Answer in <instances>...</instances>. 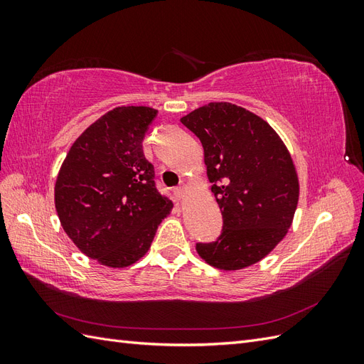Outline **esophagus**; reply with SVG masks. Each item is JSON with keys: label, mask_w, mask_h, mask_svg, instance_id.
Instances as JSON below:
<instances>
[{"label": "esophagus", "mask_w": 364, "mask_h": 364, "mask_svg": "<svg viewBox=\"0 0 364 364\" xmlns=\"http://www.w3.org/2000/svg\"><path fill=\"white\" fill-rule=\"evenodd\" d=\"M185 193H186V185L185 183H181L178 188H174V196L178 197V199H183Z\"/></svg>", "instance_id": "34e87169"}]
</instances>
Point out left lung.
I'll list each match as a JSON object with an SVG mask.
<instances>
[{"label":"left lung","instance_id":"obj_1","mask_svg":"<svg viewBox=\"0 0 364 364\" xmlns=\"http://www.w3.org/2000/svg\"><path fill=\"white\" fill-rule=\"evenodd\" d=\"M200 139L211 191L223 215L214 243L196 246L209 266L241 270L287 235L299 200V178L287 146L257 114L214 102L181 118Z\"/></svg>","mask_w":364,"mask_h":364}]
</instances>
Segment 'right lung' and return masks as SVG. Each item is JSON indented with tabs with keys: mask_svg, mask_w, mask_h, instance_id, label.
Instances as JSON below:
<instances>
[{
	"mask_svg": "<svg viewBox=\"0 0 364 364\" xmlns=\"http://www.w3.org/2000/svg\"><path fill=\"white\" fill-rule=\"evenodd\" d=\"M158 111L118 106L74 141L54 185L65 232L82 253L123 269L150 249L173 203L155 186L142 139Z\"/></svg>",
	"mask_w": 364,
	"mask_h": 364,
	"instance_id": "right-lung-1",
	"label": "right lung"
}]
</instances>
